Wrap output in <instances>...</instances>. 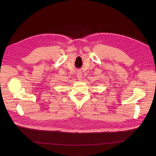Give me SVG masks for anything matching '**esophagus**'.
<instances>
[{"label": "esophagus", "mask_w": 156, "mask_h": 156, "mask_svg": "<svg viewBox=\"0 0 156 156\" xmlns=\"http://www.w3.org/2000/svg\"><path fill=\"white\" fill-rule=\"evenodd\" d=\"M77 79L79 80H81L82 79V73H81V72H80V71H78L77 73Z\"/></svg>", "instance_id": "1"}]
</instances>
